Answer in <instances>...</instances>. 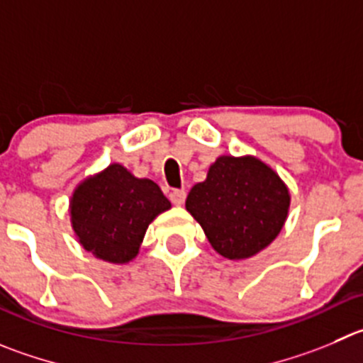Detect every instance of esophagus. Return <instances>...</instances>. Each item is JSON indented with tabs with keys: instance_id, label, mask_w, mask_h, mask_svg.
<instances>
[{
	"instance_id": "obj_1",
	"label": "esophagus",
	"mask_w": 363,
	"mask_h": 363,
	"mask_svg": "<svg viewBox=\"0 0 363 363\" xmlns=\"http://www.w3.org/2000/svg\"><path fill=\"white\" fill-rule=\"evenodd\" d=\"M169 198H171V201L174 203V205H184L185 203V198H187V192L184 191V189H176V191H172L171 194H169Z\"/></svg>"
}]
</instances>
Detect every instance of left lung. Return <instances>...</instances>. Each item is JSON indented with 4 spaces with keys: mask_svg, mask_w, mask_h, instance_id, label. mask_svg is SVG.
I'll return each instance as SVG.
<instances>
[{
    "mask_svg": "<svg viewBox=\"0 0 363 363\" xmlns=\"http://www.w3.org/2000/svg\"><path fill=\"white\" fill-rule=\"evenodd\" d=\"M289 205L287 185L253 157H219L185 201L213 250L230 260L267 247L281 231Z\"/></svg>",
    "mask_w": 363,
    "mask_h": 363,
    "instance_id": "left-lung-1",
    "label": "left lung"
}]
</instances>
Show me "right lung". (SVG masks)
<instances>
[{"label":"right lung","mask_w":363,"mask_h":363,"mask_svg":"<svg viewBox=\"0 0 363 363\" xmlns=\"http://www.w3.org/2000/svg\"><path fill=\"white\" fill-rule=\"evenodd\" d=\"M169 208L155 182L112 164L76 187L71 223L85 250L101 260L126 264L139 253L151 220Z\"/></svg>","instance_id":"right-lung-1"}]
</instances>
